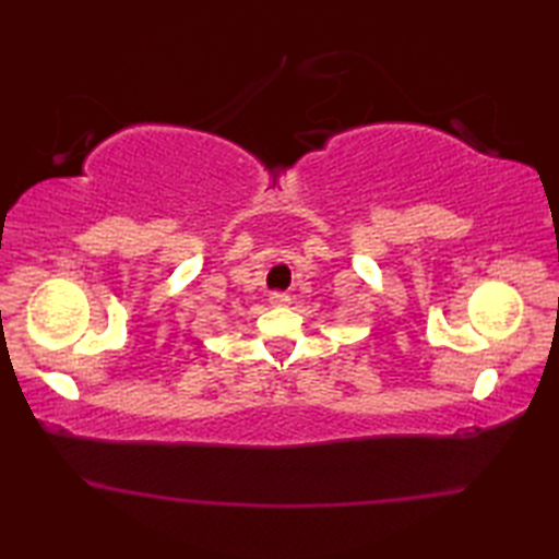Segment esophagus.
Here are the masks:
<instances>
[{
    "instance_id": "1",
    "label": "esophagus",
    "mask_w": 559,
    "mask_h": 559,
    "mask_svg": "<svg viewBox=\"0 0 559 559\" xmlns=\"http://www.w3.org/2000/svg\"><path fill=\"white\" fill-rule=\"evenodd\" d=\"M290 298H288V293H271V302L273 305H283V302H288Z\"/></svg>"
}]
</instances>
